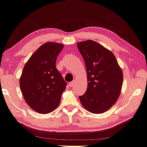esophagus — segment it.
<instances>
[{
	"label": "esophagus",
	"mask_w": 147,
	"mask_h": 147,
	"mask_svg": "<svg viewBox=\"0 0 147 147\" xmlns=\"http://www.w3.org/2000/svg\"><path fill=\"white\" fill-rule=\"evenodd\" d=\"M75 84H76L75 80H73V81H72L71 82L69 83V86H71V87H73L74 85H75Z\"/></svg>",
	"instance_id": "1"
}]
</instances>
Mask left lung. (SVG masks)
Instances as JSON below:
<instances>
[{
    "mask_svg": "<svg viewBox=\"0 0 147 147\" xmlns=\"http://www.w3.org/2000/svg\"><path fill=\"white\" fill-rule=\"evenodd\" d=\"M86 65L88 86L79 96L90 112L102 113L115 104L121 91L123 72L112 52L93 40L77 43Z\"/></svg>",
    "mask_w": 147,
    "mask_h": 147,
    "instance_id": "left-lung-1",
    "label": "left lung"
}]
</instances>
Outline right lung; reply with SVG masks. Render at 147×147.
Returning <instances> with one entry per match:
<instances>
[{
    "label": "right lung",
    "instance_id": "obj_1",
    "mask_svg": "<svg viewBox=\"0 0 147 147\" xmlns=\"http://www.w3.org/2000/svg\"><path fill=\"white\" fill-rule=\"evenodd\" d=\"M64 45L46 42L28 59L20 78L24 100L35 111L46 114L60 104L67 82L57 69V57Z\"/></svg>",
    "mask_w": 147,
    "mask_h": 147
}]
</instances>
